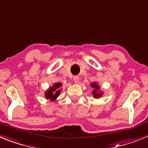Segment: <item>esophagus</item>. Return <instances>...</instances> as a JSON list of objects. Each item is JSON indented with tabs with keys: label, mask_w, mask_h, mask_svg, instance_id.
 I'll list each match as a JSON object with an SVG mask.
<instances>
[{
	"label": "esophagus",
	"mask_w": 148,
	"mask_h": 148,
	"mask_svg": "<svg viewBox=\"0 0 148 148\" xmlns=\"http://www.w3.org/2000/svg\"><path fill=\"white\" fill-rule=\"evenodd\" d=\"M73 81H74V82H75V84H78V82H79V77L77 76V75L74 76L73 77Z\"/></svg>",
	"instance_id": "esophagus-1"
}]
</instances>
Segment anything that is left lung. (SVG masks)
Instances as JSON below:
<instances>
[{"label":"left lung","instance_id":"1","mask_svg":"<svg viewBox=\"0 0 148 148\" xmlns=\"http://www.w3.org/2000/svg\"><path fill=\"white\" fill-rule=\"evenodd\" d=\"M90 87L93 89V90L92 91V94L95 99H99L102 96L103 92L100 90V86L96 82H92L90 84Z\"/></svg>","mask_w":148,"mask_h":148}]
</instances>
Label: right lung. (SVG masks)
<instances>
[{"mask_svg":"<svg viewBox=\"0 0 148 148\" xmlns=\"http://www.w3.org/2000/svg\"><path fill=\"white\" fill-rule=\"evenodd\" d=\"M61 86H62V84L59 82V83H55L52 87H49V89L45 91L44 95H45L46 99H49L51 101H56L61 93Z\"/></svg>","mask_w":148,"mask_h":148,"instance_id":"add662e5","label":"right lung"}]
</instances>
